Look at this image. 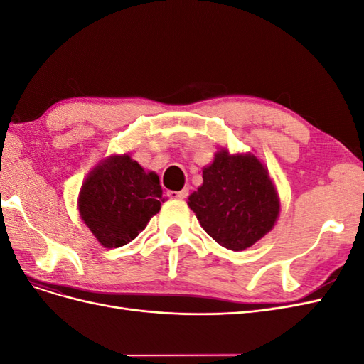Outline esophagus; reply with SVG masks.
<instances>
[{
    "instance_id": "obj_1",
    "label": "esophagus",
    "mask_w": 364,
    "mask_h": 364,
    "mask_svg": "<svg viewBox=\"0 0 364 364\" xmlns=\"http://www.w3.org/2000/svg\"><path fill=\"white\" fill-rule=\"evenodd\" d=\"M186 196H188V188H183L181 191H168V197H171V199H186Z\"/></svg>"
}]
</instances>
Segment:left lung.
<instances>
[{
	"instance_id": "obj_1",
	"label": "left lung",
	"mask_w": 364,
	"mask_h": 364,
	"mask_svg": "<svg viewBox=\"0 0 364 364\" xmlns=\"http://www.w3.org/2000/svg\"><path fill=\"white\" fill-rule=\"evenodd\" d=\"M188 205L202 228L220 246L245 250L273 228L279 214L277 190L253 155L217 151L203 170V185Z\"/></svg>"
}]
</instances>
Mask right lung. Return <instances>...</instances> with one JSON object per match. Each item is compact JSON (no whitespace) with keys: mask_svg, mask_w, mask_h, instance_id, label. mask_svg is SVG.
Instances as JSON below:
<instances>
[{"mask_svg":"<svg viewBox=\"0 0 364 364\" xmlns=\"http://www.w3.org/2000/svg\"><path fill=\"white\" fill-rule=\"evenodd\" d=\"M162 188L155 173L130 156H112L91 171L79 196L83 222L105 247H121L161 209Z\"/></svg>","mask_w":364,"mask_h":364,"instance_id":"obj_1","label":"right lung"}]
</instances>
